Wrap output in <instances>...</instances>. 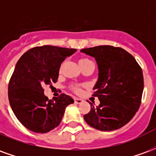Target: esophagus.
Masks as SVG:
<instances>
[{
  "label": "esophagus",
  "mask_w": 156,
  "mask_h": 156,
  "mask_svg": "<svg viewBox=\"0 0 156 156\" xmlns=\"http://www.w3.org/2000/svg\"><path fill=\"white\" fill-rule=\"evenodd\" d=\"M74 101H75V104H78V105H79V104L83 103V99H81V98H74Z\"/></svg>",
  "instance_id": "obj_1"
}]
</instances>
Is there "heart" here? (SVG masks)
I'll list each match as a JSON object with an SVG mask.
<instances>
[{
	"mask_svg": "<svg viewBox=\"0 0 156 156\" xmlns=\"http://www.w3.org/2000/svg\"><path fill=\"white\" fill-rule=\"evenodd\" d=\"M78 63L80 65V67H81L82 70L83 69V68H87V67H90V66H94V63H93V62L90 60V59H88V58H82L79 59V61H78ZM72 89L75 92V93H79V92L81 91V89L80 88L78 87V86H76V85H73V86H72Z\"/></svg>",
	"mask_w": 156,
	"mask_h": 156,
	"instance_id": "1",
	"label": "heart"
}]
</instances>
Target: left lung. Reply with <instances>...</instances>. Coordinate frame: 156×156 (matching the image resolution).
I'll return each mask as SVG.
<instances>
[{
    "instance_id": "8db88e82",
    "label": "left lung",
    "mask_w": 156,
    "mask_h": 156,
    "mask_svg": "<svg viewBox=\"0 0 156 156\" xmlns=\"http://www.w3.org/2000/svg\"><path fill=\"white\" fill-rule=\"evenodd\" d=\"M82 52L95 58L98 69L94 87L100 104L91 105L83 116L91 127L111 131L129 123L140 106L144 89L142 69L131 54L121 48L98 46L82 49Z\"/></svg>"
}]
</instances>
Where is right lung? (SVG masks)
<instances>
[{"mask_svg":"<svg viewBox=\"0 0 156 156\" xmlns=\"http://www.w3.org/2000/svg\"><path fill=\"white\" fill-rule=\"evenodd\" d=\"M76 49L55 46L32 48L16 62L8 86L10 105L27 129L47 133L59 125L65 108L74 100L62 94L53 100L44 95L46 85L56 83L61 63Z\"/></svg>","mask_w":156,"mask_h":156,"instance_id":"obj_1","label":"right lung"}]
</instances>
